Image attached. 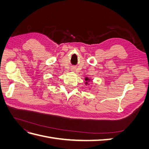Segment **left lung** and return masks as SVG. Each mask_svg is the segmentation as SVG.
Instances as JSON below:
<instances>
[{
	"instance_id": "left-lung-1",
	"label": "left lung",
	"mask_w": 149,
	"mask_h": 149,
	"mask_svg": "<svg viewBox=\"0 0 149 149\" xmlns=\"http://www.w3.org/2000/svg\"><path fill=\"white\" fill-rule=\"evenodd\" d=\"M88 79L87 78H85V80H86V81H87Z\"/></svg>"
}]
</instances>
